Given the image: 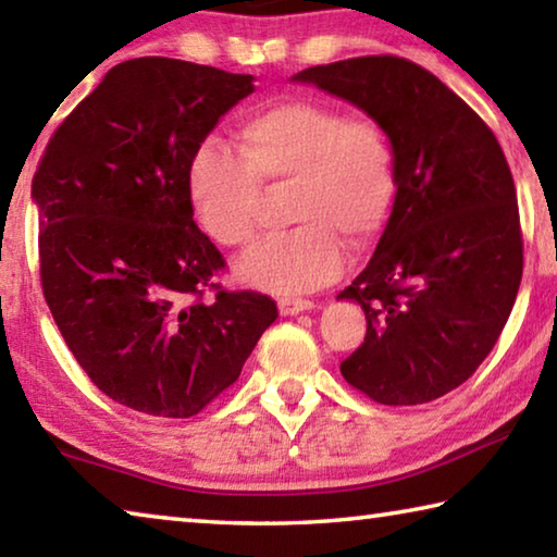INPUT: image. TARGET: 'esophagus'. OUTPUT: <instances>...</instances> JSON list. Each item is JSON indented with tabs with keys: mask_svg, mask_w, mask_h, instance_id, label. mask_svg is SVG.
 <instances>
[{
	"mask_svg": "<svg viewBox=\"0 0 557 557\" xmlns=\"http://www.w3.org/2000/svg\"><path fill=\"white\" fill-rule=\"evenodd\" d=\"M280 307V314L292 317V314H299V312H307V309L314 307L312 299H299V297H282L277 301Z\"/></svg>",
	"mask_w": 557,
	"mask_h": 557,
	"instance_id": "obj_1",
	"label": "esophagus"
}]
</instances>
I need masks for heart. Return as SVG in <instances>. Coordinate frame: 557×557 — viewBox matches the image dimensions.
I'll list each match as a JSON object with an SVG mask.
<instances>
[{"mask_svg":"<svg viewBox=\"0 0 557 557\" xmlns=\"http://www.w3.org/2000/svg\"><path fill=\"white\" fill-rule=\"evenodd\" d=\"M235 154L201 145L188 159L186 196L201 228L223 248L258 238L262 188L285 196L297 223L245 256L235 272L272 295L326 285L344 268V243L363 250L388 223L398 159L379 120L319 100H280L250 112L233 135Z\"/></svg>","mask_w":557,"mask_h":557,"instance_id":"obj_1","label":"heart"}]
</instances>
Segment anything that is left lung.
<instances>
[{
	"instance_id": "obj_1",
	"label": "left lung",
	"mask_w": 557,
	"mask_h": 557,
	"mask_svg": "<svg viewBox=\"0 0 557 557\" xmlns=\"http://www.w3.org/2000/svg\"><path fill=\"white\" fill-rule=\"evenodd\" d=\"M312 83L379 120L398 159V196L366 270L338 299L366 312L342 361L381 405H420L465 383L502 336L523 275L511 169L486 122L437 75L398 55L314 65Z\"/></svg>"
}]
</instances>
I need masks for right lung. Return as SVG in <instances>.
<instances>
[{
	"label": "right lung",
	"mask_w": 557,
	"mask_h": 557,
	"mask_svg": "<svg viewBox=\"0 0 557 557\" xmlns=\"http://www.w3.org/2000/svg\"><path fill=\"white\" fill-rule=\"evenodd\" d=\"M252 90L213 65L117 63L34 174L46 305L88 379L137 412H201L277 319L275 299L215 282L225 260L186 196L188 159Z\"/></svg>",
	"instance_id": "add662e5"
}]
</instances>
